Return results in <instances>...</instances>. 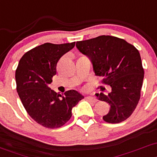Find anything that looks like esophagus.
<instances>
[{"mask_svg": "<svg viewBox=\"0 0 157 157\" xmlns=\"http://www.w3.org/2000/svg\"><path fill=\"white\" fill-rule=\"evenodd\" d=\"M86 99H87V100L90 101V102H96L97 101V99L94 97H92V96H87V97H86Z\"/></svg>", "mask_w": 157, "mask_h": 157, "instance_id": "34e87169", "label": "esophagus"}]
</instances>
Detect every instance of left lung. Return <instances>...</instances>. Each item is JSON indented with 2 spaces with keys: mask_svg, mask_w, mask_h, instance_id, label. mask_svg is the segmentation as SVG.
Masks as SVG:
<instances>
[{
  "mask_svg": "<svg viewBox=\"0 0 157 157\" xmlns=\"http://www.w3.org/2000/svg\"><path fill=\"white\" fill-rule=\"evenodd\" d=\"M76 47L90 59L95 75L103 77L102 83L112 87L108 95L96 94L98 99L110 105L102 118L109 124L125 121L141 96L144 69L139 52L123 39L105 35L77 42Z\"/></svg>",
  "mask_w": 157,
  "mask_h": 157,
  "instance_id": "1",
  "label": "left lung"
}]
</instances>
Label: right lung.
Returning <instances> with one entry per match:
<instances>
[{
  "label": "right lung",
  "instance_id": "right-lung-1",
  "mask_svg": "<svg viewBox=\"0 0 157 157\" xmlns=\"http://www.w3.org/2000/svg\"><path fill=\"white\" fill-rule=\"evenodd\" d=\"M75 43H46L35 47L23 55L16 70V90L25 110L44 127L64 125L71 117L72 108L84 98L75 90L61 95L48 87L56 75L58 60Z\"/></svg>",
  "mask_w": 157,
  "mask_h": 157
}]
</instances>
